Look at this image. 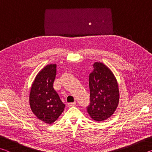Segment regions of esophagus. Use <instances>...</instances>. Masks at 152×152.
I'll use <instances>...</instances> for the list:
<instances>
[{"instance_id":"esophagus-1","label":"esophagus","mask_w":152,"mask_h":152,"mask_svg":"<svg viewBox=\"0 0 152 152\" xmlns=\"http://www.w3.org/2000/svg\"><path fill=\"white\" fill-rule=\"evenodd\" d=\"M75 105H76V102H70V103L68 104V107H74Z\"/></svg>"}]
</instances>
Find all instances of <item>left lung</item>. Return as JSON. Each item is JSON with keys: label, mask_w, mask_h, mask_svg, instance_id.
I'll return each mask as SVG.
<instances>
[{"label": "left lung", "mask_w": 152, "mask_h": 152, "mask_svg": "<svg viewBox=\"0 0 152 152\" xmlns=\"http://www.w3.org/2000/svg\"><path fill=\"white\" fill-rule=\"evenodd\" d=\"M89 75L90 116L96 121H102L114 113L119 104V93L117 80L103 64L95 62Z\"/></svg>", "instance_id": "1"}]
</instances>
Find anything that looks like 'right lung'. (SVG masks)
I'll use <instances>...</instances> for the list:
<instances>
[{
	"label": "right lung",
	"mask_w": 152,
	"mask_h": 152,
	"mask_svg": "<svg viewBox=\"0 0 152 152\" xmlns=\"http://www.w3.org/2000/svg\"><path fill=\"white\" fill-rule=\"evenodd\" d=\"M56 64H50L41 70L31 88L29 104L33 113L38 119L51 124L64 111L65 104L54 88Z\"/></svg>",
	"instance_id": "obj_1"
}]
</instances>
